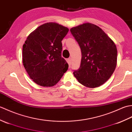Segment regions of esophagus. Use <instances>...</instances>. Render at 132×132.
Here are the masks:
<instances>
[{"instance_id": "obj_1", "label": "esophagus", "mask_w": 132, "mask_h": 132, "mask_svg": "<svg viewBox=\"0 0 132 132\" xmlns=\"http://www.w3.org/2000/svg\"><path fill=\"white\" fill-rule=\"evenodd\" d=\"M68 62L69 65H71V62H72L71 58H69L68 59Z\"/></svg>"}]
</instances>
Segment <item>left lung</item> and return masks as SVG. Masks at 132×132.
Listing matches in <instances>:
<instances>
[{"label":"left lung","mask_w":132,"mask_h":132,"mask_svg":"<svg viewBox=\"0 0 132 132\" xmlns=\"http://www.w3.org/2000/svg\"><path fill=\"white\" fill-rule=\"evenodd\" d=\"M70 32L80 47V68L73 74L80 84L94 88L103 85L112 75L117 64V47L111 38L94 24L72 27Z\"/></svg>","instance_id":"8db88e82"}]
</instances>
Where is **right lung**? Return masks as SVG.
Wrapping results in <instances>:
<instances>
[{
	"label": "right lung",
	"mask_w": 132,
	"mask_h": 132,
	"mask_svg": "<svg viewBox=\"0 0 132 132\" xmlns=\"http://www.w3.org/2000/svg\"><path fill=\"white\" fill-rule=\"evenodd\" d=\"M69 29L57 23H45L27 37L23 46V63L30 79L38 85L52 87L68 70L61 57V41Z\"/></svg>",
	"instance_id": "right-lung-1"
}]
</instances>
